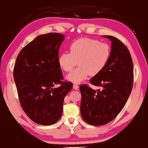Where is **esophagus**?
Listing matches in <instances>:
<instances>
[{
    "instance_id": "34e87169",
    "label": "esophagus",
    "mask_w": 148,
    "mask_h": 148,
    "mask_svg": "<svg viewBox=\"0 0 148 148\" xmlns=\"http://www.w3.org/2000/svg\"><path fill=\"white\" fill-rule=\"evenodd\" d=\"M78 87H79V86H78V85H77V84H73V88H74V89L77 90V89H78Z\"/></svg>"
}]
</instances>
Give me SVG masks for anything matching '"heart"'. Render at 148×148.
Here are the masks:
<instances>
[{
	"label": "heart",
	"mask_w": 148,
	"mask_h": 148,
	"mask_svg": "<svg viewBox=\"0 0 148 148\" xmlns=\"http://www.w3.org/2000/svg\"><path fill=\"white\" fill-rule=\"evenodd\" d=\"M111 56V49L106 43L90 38H81L74 41L69 52H63L58 56V64L62 70L70 72L78 64L77 69L66 78L72 82L79 84L100 73L106 66Z\"/></svg>",
	"instance_id": "1"
}]
</instances>
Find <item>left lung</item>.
<instances>
[{"instance_id":"8db88e82","label":"left lung","mask_w":148,"mask_h":148,"mask_svg":"<svg viewBox=\"0 0 148 148\" xmlns=\"http://www.w3.org/2000/svg\"><path fill=\"white\" fill-rule=\"evenodd\" d=\"M111 56L106 66L90 83L100 87L97 90L88 85L80 86V113L85 121L95 126L114 120L125 105L134 83V66L129 49L122 42L110 35Z\"/></svg>"}]
</instances>
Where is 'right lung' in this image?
<instances>
[{"mask_svg": "<svg viewBox=\"0 0 148 148\" xmlns=\"http://www.w3.org/2000/svg\"><path fill=\"white\" fill-rule=\"evenodd\" d=\"M64 36L40 35L23 48L15 62L13 76L21 106L34 122L50 125L60 120L65 96L73 88L58 64ZM55 84L59 87L54 88Z\"/></svg>", "mask_w": 148, "mask_h": 148, "instance_id": "add662e5", "label": "right lung"}]
</instances>
